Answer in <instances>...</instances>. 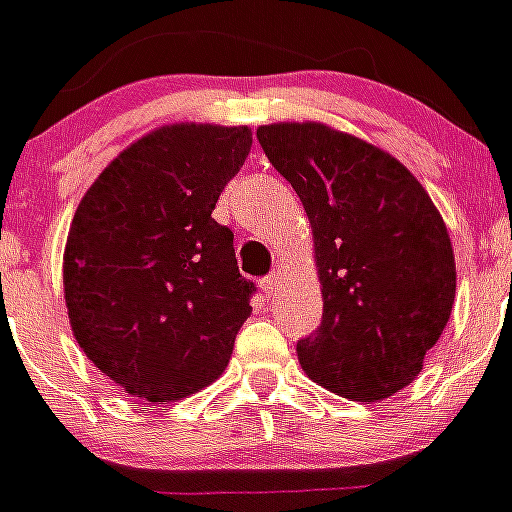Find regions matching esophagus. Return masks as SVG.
<instances>
[{"label":"esophagus","mask_w":512,"mask_h":512,"mask_svg":"<svg viewBox=\"0 0 512 512\" xmlns=\"http://www.w3.org/2000/svg\"><path fill=\"white\" fill-rule=\"evenodd\" d=\"M260 289L265 292V297H273V294L281 289V273H270V276H265L263 281H260Z\"/></svg>","instance_id":"1"}]
</instances>
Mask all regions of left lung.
Returning <instances> with one entry per match:
<instances>
[{
	"mask_svg": "<svg viewBox=\"0 0 512 512\" xmlns=\"http://www.w3.org/2000/svg\"><path fill=\"white\" fill-rule=\"evenodd\" d=\"M257 139L313 228L323 323L297 344L315 384L378 402L413 384L455 302V252L421 181L336 128L270 123Z\"/></svg>",
	"mask_w": 512,
	"mask_h": 512,
	"instance_id": "1",
	"label": "left lung"
}]
</instances>
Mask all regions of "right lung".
<instances>
[{
  "mask_svg": "<svg viewBox=\"0 0 512 512\" xmlns=\"http://www.w3.org/2000/svg\"><path fill=\"white\" fill-rule=\"evenodd\" d=\"M252 147L247 126L173 123L97 176L70 223L62 286L78 347L102 376L152 405L223 376L252 307L220 191Z\"/></svg>",
  "mask_w": 512,
  "mask_h": 512,
  "instance_id": "obj_1",
  "label": "right lung"
}]
</instances>
